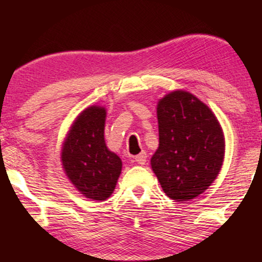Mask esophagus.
Wrapping results in <instances>:
<instances>
[{
  "label": "esophagus",
  "instance_id": "esophagus-1",
  "mask_svg": "<svg viewBox=\"0 0 262 262\" xmlns=\"http://www.w3.org/2000/svg\"><path fill=\"white\" fill-rule=\"evenodd\" d=\"M146 158H148V156H146V152L143 151V152H140L139 155L135 156L134 160H135V162H137V164L144 165V164H145V162H146Z\"/></svg>",
  "mask_w": 262,
  "mask_h": 262
}]
</instances>
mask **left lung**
<instances>
[{"instance_id": "obj_1", "label": "left lung", "mask_w": 262, "mask_h": 262, "mask_svg": "<svg viewBox=\"0 0 262 262\" xmlns=\"http://www.w3.org/2000/svg\"><path fill=\"white\" fill-rule=\"evenodd\" d=\"M156 113L159 148L151 169L167 197L193 200L212 185L223 165L221 124L207 104L182 90L162 97Z\"/></svg>"}]
</instances>
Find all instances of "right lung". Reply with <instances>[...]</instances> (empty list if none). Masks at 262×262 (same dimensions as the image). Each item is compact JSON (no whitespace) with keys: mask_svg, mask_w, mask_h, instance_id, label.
Returning <instances> with one entry per match:
<instances>
[{"mask_svg":"<svg viewBox=\"0 0 262 262\" xmlns=\"http://www.w3.org/2000/svg\"><path fill=\"white\" fill-rule=\"evenodd\" d=\"M106 108L87 107L75 119L62 143L61 162L66 176L81 194L104 201L113 193L122 171L119 156L104 141Z\"/></svg>","mask_w":262,"mask_h":262,"instance_id":"1","label":"right lung"}]
</instances>
